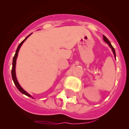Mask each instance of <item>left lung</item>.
Here are the masks:
<instances>
[{
    "instance_id": "obj_1",
    "label": "left lung",
    "mask_w": 129,
    "mask_h": 129,
    "mask_svg": "<svg viewBox=\"0 0 129 129\" xmlns=\"http://www.w3.org/2000/svg\"><path fill=\"white\" fill-rule=\"evenodd\" d=\"M103 39H104V41L105 42L107 43V44H109V47H110V48H111V49H112V52H113V54H114V57H116V55H115V49H114V48L113 47H112V45H111V44H110V41H109V40H108V39L106 37H105V36H103Z\"/></svg>"
}]
</instances>
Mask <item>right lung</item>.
Listing matches in <instances>:
<instances>
[{
	"label": "right lung",
	"instance_id": "obj_1",
	"mask_svg": "<svg viewBox=\"0 0 129 129\" xmlns=\"http://www.w3.org/2000/svg\"><path fill=\"white\" fill-rule=\"evenodd\" d=\"M30 35H31V34L30 35H28V36H27V37H26V38L25 39L23 40V41L22 42L20 43V44H19V46H18V47H17V49L16 52H15V55H14V58H13L12 68V77L13 81H14V84H15V86L17 87V88L18 90H19L20 91V92H22V93L23 94L25 95L28 96V97H32V98L33 99V97H32V96L28 94V93H27V92H26L25 90H24L21 87V86H20V84H19V82H18L17 79V77H16V74H15V66H16V60H17V56H18V52H19V49H20V47L22 46V44H23V43H24V42H25V40L27 39L28 38V37H29L30 36Z\"/></svg>",
	"mask_w": 129,
	"mask_h": 129
}]
</instances>
